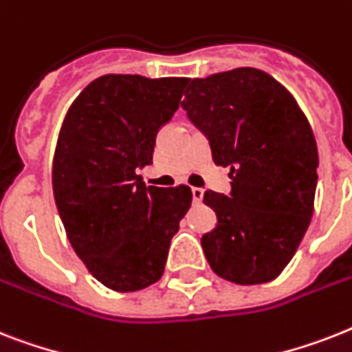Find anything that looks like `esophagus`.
Wrapping results in <instances>:
<instances>
[{
	"label": "esophagus",
	"instance_id": "1",
	"mask_svg": "<svg viewBox=\"0 0 352 352\" xmlns=\"http://www.w3.org/2000/svg\"><path fill=\"white\" fill-rule=\"evenodd\" d=\"M191 195H193V201L199 204L202 201V197H204V190L202 188H191Z\"/></svg>",
	"mask_w": 352,
	"mask_h": 352
}]
</instances>
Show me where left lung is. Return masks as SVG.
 <instances>
[{
  "label": "left lung",
  "mask_w": 352,
  "mask_h": 352,
  "mask_svg": "<svg viewBox=\"0 0 352 352\" xmlns=\"http://www.w3.org/2000/svg\"><path fill=\"white\" fill-rule=\"evenodd\" d=\"M181 102L208 137L217 166L230 168L231 193L206 191L217 213L202 250L217 275L241 285L271 282L309 228L318 148L304 111L276 79L235 68L190 79Z\"/></svg>",
  "instance_id": "left-lung-1"
}]
</instances>
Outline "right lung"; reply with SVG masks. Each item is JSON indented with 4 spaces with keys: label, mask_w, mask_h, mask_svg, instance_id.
<instances>
[{
    "label": "right lung",
    "mask_w": 352,
    "mask_h": 352,
    "mask_svg": "<svg viewBox=\"0 0 352 352\" xmlns=\"http://www.w3.org/2000/svg\"><path fill=\"white\" fill-rule=\"evenodd\" d=\"M186 77L108 74L72 102L57 137L52 188L77 256L102 285L144 289L164 273L191 190L144 186L157 131L179 108Z\"/></svg>",
    "instance_id": "right-lung-1"
}]
</instances>
